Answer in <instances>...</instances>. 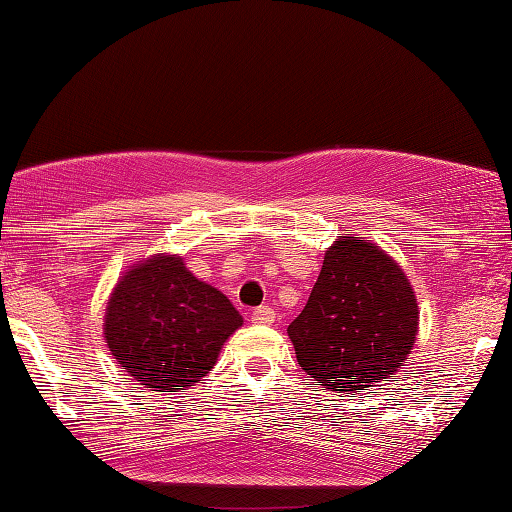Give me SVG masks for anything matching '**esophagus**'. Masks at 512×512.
<instances>
[{
  "label": "esophagus",
  "mask_w": 512,
  "mask_h": 512,
  "mask_svg": "<svg viewBox=\"0 0 512 512\" xmlns=\"http://www.w3.org/2000/svg\"><path fill=\"white\" fill-rule=\"evenodd\" d=\"M250 320L255 325H271L275 320V311L271 307H257L253 314H250Z\"/></svg>",
  "instance_id": "1"
}]
</instances>
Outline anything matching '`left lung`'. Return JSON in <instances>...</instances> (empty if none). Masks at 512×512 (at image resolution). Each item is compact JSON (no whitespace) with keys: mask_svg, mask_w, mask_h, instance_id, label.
I'll use <instances>...</instances> for the list:
<instances>
[{"mask_svg":"<svg viewBox=\"0 0 512 512\" xmlns=\"http://www.w3.org/2000/svg\"><path fill=\"white\" fill-rule=\"evenodd\" d=\"M287 332L300 368L318 386L361 393L395 375L411 354L418 302L384 250L345 237L325 253L307 305Z\"/></svg>","mask_w":512,"mask_h":512,"instance_id":"obj_1","label":"left lung"}]
</instances>
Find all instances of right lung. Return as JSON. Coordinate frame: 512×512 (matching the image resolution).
Masks as SVG:
<instances>
[{"mask_svg":"<svg viewBox=\"0 0 512 512\" xmlns=\"http://www.w3.org/2000/svg\"><path fill=\"white\" fill-rule=\"evenodd\" d=\"M244 318L232 302L187 271L180 257H153L121 277L108 302L106 341L144 388L185 391L212 370Z\"/></svg>","mask_w":512,"mask_h":512,"instance_id":"obj_1","label":"right lung"}]
</instances>
